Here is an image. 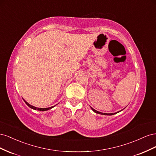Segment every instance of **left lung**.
Returning a JSON list of instances; mask_svg holds the SVG:
<instances>
[{"label": "left lung", "mask_w": 156, "mask_h": 156, "mask_svg": "<svg viewBox=\"0 0 156 156\" xmlns=\"http://www.w3.org/2000/svg\"><path fill=\"white\" fill-rule=\"evenodd\" d=\"M92 109L93 111H94L96 113H98V114H101V115H115L116 113V112H115V113H103V112H99V111H98L95 109H94L93 108H92Z\"/></svg>", "instance_id": "left-lung-1"}]
</instances>
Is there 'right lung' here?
Masks as SVG:
<instances>
[{"mask_svg": "<svg viewBox=\"0 0 156 156\" xmlns=\"http://www.w3.org/2000/svg\"><path fill=\"white\" fill-rule=\"evenodd\" d=\"M25 101V103L26 104L29 106V107H30L31 108H33V109H34V110H37V111H48V110H49V109H51V108H53V107H48V108H37V107H34V106H32V105H30L29 103H28L25 100H24Z\"/></svg>", "mask_w": 156, "mask_h": 156, "instance_id": "obj_1", "label": "right lung"}]
</instances>
